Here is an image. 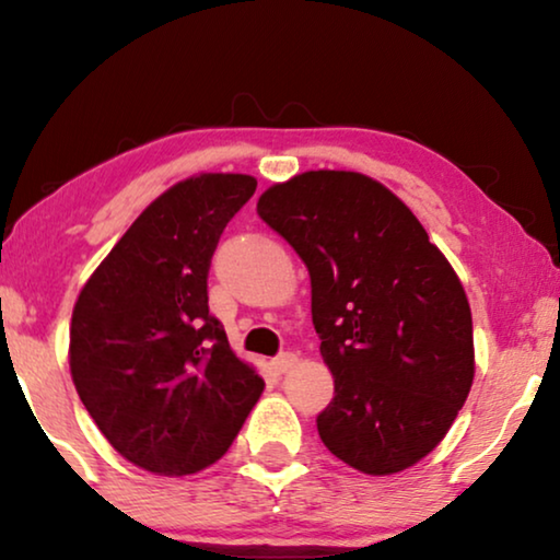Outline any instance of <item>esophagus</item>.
I'll return each instance as SVG.
<instances>
[{"label": "esophagus", "instance_id": "34e87169", "mask_svg": "<svg viewBox=\"0 0 560 560\" xmlns=\"http://www.w3.org/2000/svg\"><path fill=\"white\" fill-rule=\"evenodd\" d=\"M299 360H296V354H291V352H283V354H279L277 360H271V370L277 372V374H283V372H289L291 366H294Z\"/></svg>", "mask_w": 560, "mask_h": 560}]
</instances>
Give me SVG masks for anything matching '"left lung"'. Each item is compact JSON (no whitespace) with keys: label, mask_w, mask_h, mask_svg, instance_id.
Instances as JSON below:
<instances>
[{"label":"left lung","mask_w":560,"mask_h":560,"mask_svg":"<svg viewBox=\"0 0 560 560\" xmlns=\"http://www.w3.org/2000/svg\"><path fill=\"white\" fill-rule=\"evenodd\" d=\"M256 211L302 256L334 399L316 430L331 455L395 475L440 445L475 377L472 316L457 273L389 188L354 171H306Z\"/></svg>","instance_id":"obj_1"}]
</instances>
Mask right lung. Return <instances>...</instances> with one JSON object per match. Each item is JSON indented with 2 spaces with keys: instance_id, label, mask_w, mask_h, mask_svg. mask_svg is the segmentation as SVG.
Returning <instances> with one entry per match:
<instances>
[{
  "instance_id": "add662e5",
  "label": "right lung",
  "mask_w": 560,
  "mask_h": 560,
  "mask_svg": "<svg viewBox=\"0 0 560 560\" xmlns=\"http://www.w3.org/2000/svg\"><path fill=\"white\" fill-rule=\"evenodd\" d=\"M254 190L256 178L244 173L175 183L132 221L74 302V389L107 442L148 472L180 478L213 465L264 392L208 314L211 256Z\"/></svg>"
}]
</instances>
